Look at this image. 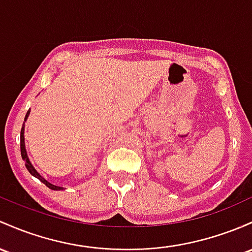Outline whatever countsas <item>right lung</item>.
<instances>
[{"mask_svg": "<svg viewBox=\"0 0 252 252\" xmlns=\"http://www.w3.org/2000/svg\"><path fill=\"white\" fill-rule=\"evenodd\" d=\"M30 115V111H27L26 113V117H25V120H27V117H29ZM20 151H21V157H23V160H25V166H26L27 170H29V172L31 173L32 176H34L35 178H38L41 183H44L46 185V187L49 188V189H52V190H62L63 188L62 187H57V185H52L51 183H49L48 181H45V179L41 177L39 173L35 171V168L32 166V164L30 162L29 158H27V153H26V149H25V139H24V126L21 128V132H20Z\"/></svg>", "mask_w": 252, "mask_h": 252, "instance_id": "add662e5", "label": "right lung"}]
</instances>
